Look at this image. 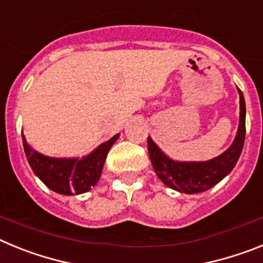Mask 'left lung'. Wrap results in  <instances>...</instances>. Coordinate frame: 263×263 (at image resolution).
I'll return each instance as SVG.
<instances>
[{
	"instance_id": "8db88e82",
	"label": "left lung",
	"mask_w": 263,
	"mask_h": 263,
	"mask_svg": "<svg viewBox=\"0 0 263 263\" xmlns=\"http://www.w3.org/2000/svg\"><path fill=\"white\" fill-rule=\"evenodd\" d=\"M240 93V124L233 143L221 155L205 162H178L170 159L153 141L147 138L150 160L158 178L175 191L184 194H199L221 182L236 166L245 142V99Z\"/></svg>"
}]
</instances>
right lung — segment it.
Wrapping results in <instances>:
<instances>
[{
	"mask_svg": "<svg viewBox=\"0 0 263 263\" xmlns=\"http://www.w3.org/2000/svg\"><path fill=\"white\" fill-rule=\"evenodd\" d=\"M120 137L116 134L96 150L81 158H51L32 150L22 134L25 154L34 174L50 190L60 195H80L99 182L106 155Z\"/></svg>",
	"mask_w": 263,
	"mask_h": 263,
	"instance_id": "obj_1",
	"label": "right lung"
}]
</instances>
